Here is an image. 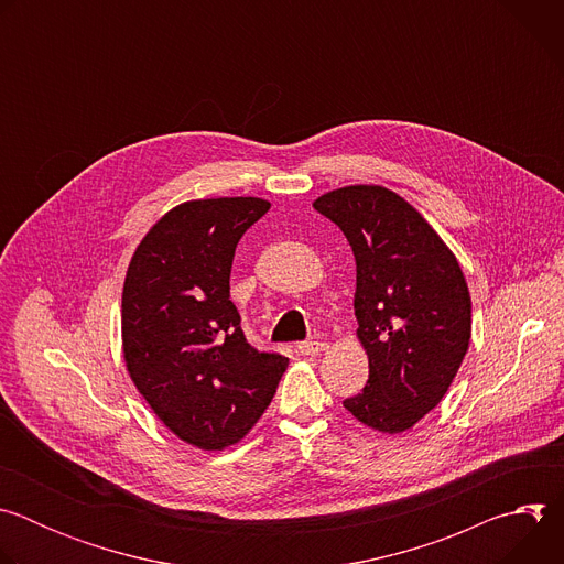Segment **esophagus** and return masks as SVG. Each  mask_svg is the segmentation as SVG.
Here are the masks:
<instances>
[{"instance_id": "34e87169", "label": "esophagus", "mask_w": 564, "mask_h": 564, "mask_svg": "<svg viewBox=\"0 0 564 564\" xmlns=\"http://www.w3.org/2000/svg\"><path fill=\"white\" fill-rule=\"evenodd\" d=\"M328 348V344L326 341H318V339H314V341H301L299 344V352L301 355H321Z\"/></svg>"}]
</instances>
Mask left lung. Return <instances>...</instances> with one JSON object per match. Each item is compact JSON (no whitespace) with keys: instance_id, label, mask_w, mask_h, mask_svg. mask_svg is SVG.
<instances>
[{"instance_id":"1","label":"left lung","mask_w":564,"mask_h":564,"mask_svg":"<svg viewBox=\"0 0 564 564\" xmlns=\"http://www.w3.org/2000/svg\"><path fill=\"white\" fill-rule=\"evenodd\" d=\"M314 209L344 231L357 263V337L370 372L344 406L375 431H409L440 404L468 350L462 268L422 214L386 187H341Z\"/></svg>"}]
</instances>
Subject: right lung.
Wrapping results in <instances>:
<instances>
[{"label": "right lung", "instance_id": "add662e5", "mask_svg": "<svg viewBox=\"0 0 564 564\" xmlns=\"http://www.w3.org/2000/svg\"><path fill=\"white\" fill-rule=\"evenodd\" d=\"M268 209L261 198L183 203L149 229L127 270V370L163 424L203 451L243 440L288 368L246 339L229 299L238 240Z\"/></svg>", "mask_w": 564, "mask_h": 564}]
</instances>
